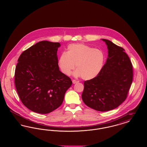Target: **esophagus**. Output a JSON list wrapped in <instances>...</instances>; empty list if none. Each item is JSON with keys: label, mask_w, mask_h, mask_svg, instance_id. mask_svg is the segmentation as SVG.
I'll return each mask as SVG.
<instances>
[{"label": "esophagus", "mask_w": 147, "mask_h": 147, "mask_svg": "<svg viewBox=\"0 0 147 147\" xmlns=\"http://www.w3.org/2000/svg\"><path fill=\"white\" fill-rule=\"evenodd\" d=\"M72 82H73V84H76V83H78V82H79V81H77V80H73Z\"/></svg>", "instance_id": "1"}]
</instances>
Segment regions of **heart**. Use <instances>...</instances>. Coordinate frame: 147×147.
Returning <instances> with one entry per match:
<instances>
[{
	"mask_svg": "<svg viewBox=\"0 0 147 147\" xmlns=\"http://www.w3.org/2000/svg\"><path fill=\"white\" fill-rule=\"evenodd\" d=\"M105 60L102 50L94 49L82 43L70 44L67 52L61 54L58 65L65 75H70L75 68L76 77L81 76L84 80H90L96 77L101 70Z\"/></svg>",
	"mask_w": 147,
	"mask_h": 147,
	"instance_id": "heart-1",
	"label": "heart"
}]
</instances>
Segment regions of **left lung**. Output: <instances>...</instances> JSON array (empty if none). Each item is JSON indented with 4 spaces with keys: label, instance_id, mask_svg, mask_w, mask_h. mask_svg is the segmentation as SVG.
I'll use <instances>...</instances> for the list:
<instances>
[{
    "label": "left lung",
    "instance_id": "8db88e82",
    "mask_svg": "<svg viewBox=\"0 0 147 147\" xmlns=\"http://www.w3.org/2000/svg\"><path fill=\"white\" fill-rule=\"evenodd\" d=\"M108 58L94 78L84 82V104L98 111L113 110L127 97L133 80L131 61L122 47L106 39Z\"/></svg>",
    "mask_w": 147,
    "mask_h": 147
}]
</instances>
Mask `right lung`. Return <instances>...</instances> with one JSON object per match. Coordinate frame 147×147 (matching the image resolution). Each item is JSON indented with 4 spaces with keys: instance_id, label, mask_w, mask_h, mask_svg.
I'll return each instance as SVG.
<instances>
[{
    "instance_id": "right-lung-1",
    "label": "right lung",
    "mask_w": 147,
    "mask_h": 147,
    "mask_svg": "<svg viewBox=\"0 0 147 147\" xmlns=\"http://www.w3.org/2000/svg\"><path fill=\"white\" fill-rule=\"evenodd\" d=\"M58 42L42 41L24 51L18 59L15 85L22 103L33 112L46 114L62 105L72 82L59 69Z\"/></svg>"
}]
</instances>
